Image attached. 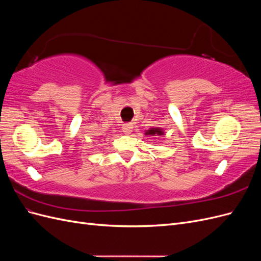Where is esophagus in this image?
Wrapping results in <instances>:
<instances>
[{
    "instance_id": "34e87169",
    "label": "esophagus",
    "mask_w": 261,
    "mask_h": 261,
    "mask_svg": "<svg viewBox=\"0 0 261 261\" xmlns=\"http://www.w3.org/2000/svg\"><path fill=\"white\" fill-rule=\"evenodd\" d=\"M122 128H123V132L125 134H129L132 132V129H133V124L132 123H125L123 125Z\"/></svg>"
}]
</instances>
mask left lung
<instances>
[{"mask_svg":"<svg viewBox=\"0 0 261 261\" xmlns=\"http://www.w3.org/2000/svg\"><path fill=\"white\" fill-rule=\"evenodd\" d=\"M163 132L160 128H150L149 130L146 132V135H150V136H160L162 135Z\"/></svg>","mask_w":261,"mask_h":261,"instance_id":"8db88e82","label":"left lung"}]
</instances>
